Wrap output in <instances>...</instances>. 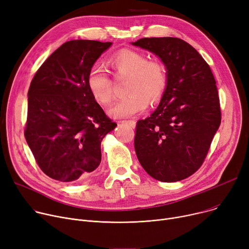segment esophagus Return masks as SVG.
<instances>
[{"label": "esophagus", "mask_w": 249, "mask_h": 249, "mask_svg": "<svg viewBox=\"0 0 249 249\" xmlns=\"http://www.w3.org/2000/svg\"><path fill=\"white\" fill-rule=\"evenodd\" d=\"M121 123H126V124H128L130 127H132V128H134L135 125H136V122H135L134 120H128V121L123 120V121H121Z\"/></svg>", "instance_id": "34e87169"}]
</instances>
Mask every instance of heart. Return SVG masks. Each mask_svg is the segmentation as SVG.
Instances as JSON below:
<instances>
[{
  "label": "heart",
  "instance_id": "1",
  "mask_svg": "<svg viewBox=\"0 0 249 249\" xmlns=\"http://www.w3.org/2000/svg\"><path fill=\"white\" fill-rule=\"evenodd\" d=\"M110 64L118 75L128 76L124 98L116 102L109 110L116 119L130 117L144 111L147 102L154 104L160 100L167 85V75L164 65L158 60H148L147 56L132 50H122L113 55ZM87 88L94 100L107 105L113 93L111 81L104 68L93 65L87 76Z\"/></svg>",
  "mask_w": 249,
  "mask_h": 249
}]
</instances>
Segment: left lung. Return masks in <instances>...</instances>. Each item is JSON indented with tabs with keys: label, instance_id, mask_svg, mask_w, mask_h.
Masks as SVG:
<instances>
[{
	"label": "left lung",
	"instance_id": "left-lung-1",
	"mask_svg": "<svg viewBox=\"0 0 249 249\" xmlns=\"http://www.w3.org/2000/svg\"><path fill=\"white\" fill-rule=\"evenodd\" d=\"M132 44L157 55L167 70L159 106L137 122V158L156 180L185 179L200 168L221 122L216 81L201 55L179 38H142Z\"/></svg>",
	"mask_w": 249,
	"mask_h": 249
}]
</instances>
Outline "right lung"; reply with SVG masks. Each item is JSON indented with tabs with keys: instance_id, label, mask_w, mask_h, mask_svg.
<instances>
[{
	"instance_id": "add662e5",
	"label": "right lung",
	"mask_w": 249,
	"mask_h": 249,
	"mask_svg": "<svg viewBox=\"0 0 249 249\" xmlns=\"http://www.w3.org/2000/svg\"><path fill=\"white\" fill-rule=\"evenodd\" d=\"M112 45L64 43L36 72L28 92L25 138L41 170L61 182L89 178L101 162V141L117 126L87 88L90 68Z\"/></svg>"
}]
</instances>
